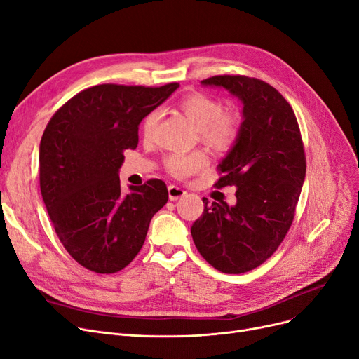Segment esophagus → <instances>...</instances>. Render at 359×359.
<instances>
[{"mask_svg":"<svg viewBox=\"0 0 359 359\" xmlns=\"http://www.w3.org/2000/svg\"><path fill=\"white\" fill-rule=\"evenodd\" d=\"M186 195V191L182 189L180 186H176V184H170L168 186V198L170 201H177L180 198H183Z\"/></svg>","mask_w":359,"mask_h":359,"instance_id":"1","label":"esophagus"}]
</instances>
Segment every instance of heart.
<instances>
[{
    "instance_id": "1",
    "label": "heart",
    "mask_w": 359,
    "mask_h": 359,
    "mask_svg": "<svg viewBox=\"0 0 359 359\" xmlns=\"http://www.w3.org/2000/svg\"><path fill=\"white\" fill-rule=\"evenodd\" d=\"M180 110L191 120L196 130H199L201 139L205 144L218 149H227L236 142L241 132V120L236 114L223 113L224 107L218 100L202 95V93H194V95L182 100ZM158 118V111H152L147 116L142 126L147 141L152 137ZM207 164L208 157L202 151L171 154L165 160L167 171L177 179L189 177Z\"/></svg>"
}]
</instances>
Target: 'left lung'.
Here are the masks:
<instances>
[{
  "mask_svg": "<svg viewBox=\"0 0 359 359\" xmlns=\"http://www.w3.org/2000/svg\"><path fill=\"white\" fill-rule=\"evenodd\" d=\"M242 102L236 142L218 164L217 188L236 186V204L204 198L191 233L199 254L227 274L251 271L270 258L293 222L305 180V152L289 102L271 85L248 76L201 82Z\"/></svg>",
  "mask_w": 359,
  "mask_h": 359,
  "instance_id": "8db88e82",
  "label": "left lung"
}]
</instances>
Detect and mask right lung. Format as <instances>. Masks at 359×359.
<instances>
[{
	"label": "right lung",
	"instance_id": "obj_1",
	"mask_svg": "<svg viewBox=\"0 0 359 359\" xmlns=\"http://www.w3.org/2000/svg\"><path fill=\"white\" fill-rule=\"evenodd\" d=\"M179 88L97 85L69 100L46 124L39 145L43 204L58 239L85 269L123 270L141 251L154 214L168 199L163 180L129 186L118 170L137 147L141 121Z\"/></svg>",
	"mask_w": 359,
	"mask_h": 359
}]
</instances>
